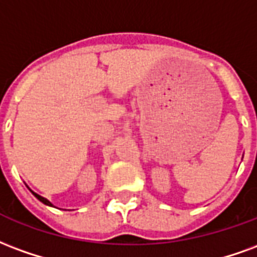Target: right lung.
Here are the masks:
<instances>
[{
  "label": "right lung",
  "instance_id": "right-lung-1",
  "mask_svg": "<svg viewBox=\"0 0 257 257\" xmlns=\"http://www.w3.org/2000/svg\"><path fill=\"white\" fill-rule=\"evenodd\" d=\"M33 194H34V196H35V197L38 198L39 201H42V203L46 204V205H52V204H50V201H48V200H46V198L41 197V196H39V194H37V193H34V192H33Z\"/></svg>",
  "mask_w": 257,
  "mask_h": 257
}]
</instances>
